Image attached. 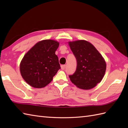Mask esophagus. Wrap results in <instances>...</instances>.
I'll return each mask as SVG.
<instances>
[{"label":"esophagus","instance_id":"obj_1","mask_svg":"<svg viewBox=\"0 0 128 128\" xmlns=\"http://www.w3.org/2000/svg\"><path fill=\"white\" fill-rule=\"evenodd\" d=\"M66 65H62V66H61V69L62 70H64V69H65V68H66Z\"/></svg>","mask_w":128,"mask_h":128}]
</instances>
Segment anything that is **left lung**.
<instances>
[{
	"mask_svg": "<svg viewBox=\"0 0 128 128\" xmlns=\"http://www.w3.org/2000/svg\"><path fill=\"white\" fill-rule=\"evenodd\" d=\"M77 61L75 72L69 78L78 88L90 90L100 83L105 74L106 63L96 48L85 40L69 42Z\"/></svg>",
	"mask_w": 128,
	"mask_h": 128,
	"instance_id": "8db88e82",
	"label": "left lung"
}]
</instances>
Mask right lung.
I'll return each instance as SVG.
<instances>
[{
	"instance_id": "right-lung-1",
	"label": "right lung",
	"mask_w": 128,
	"mask_h": 128,
	"mask_svg": "<svg viewBox=\"0 0 128 128\" xmlns=\"http://www.w3.org/2000/svg\"><path fill=\"white\" fill-rule=\"evenodd\" d=\"M59 43L52 40L37 43L24 56L20 65L22 78L34 88H42L53 80L60 69L55 52Z\"/></svg>"
}]
</instances>
